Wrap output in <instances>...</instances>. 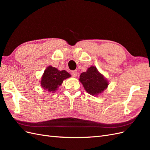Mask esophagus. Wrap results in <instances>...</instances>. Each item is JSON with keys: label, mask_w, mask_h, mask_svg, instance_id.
<instances>
[{"label": "esophagus", "mask_w": 150, "mask_h": 150, "mask_svg": "<svg viewBox=\"0 0 150 150\" xmlns=\"http://www.w3.org/2000/svg\"><path fill=\"white\" fill-rule=\"evenodd\" d=\"M71 75L73 77H76L77 75H78V71H76V70L72 71H71Z\"/></svg>", "instance_id": "34e87169"}]
</instances>
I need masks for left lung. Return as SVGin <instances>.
Listing matches in <instances>:
<instances>
[{
    "mask_svg": "<svg viewBox=\"0 0 150 150\" xmlns=\"http://www.w3.org/2000/svg\"><path fill=\"white\" fill-rule=\"evenodd\" d=\"M79 81L86 91L93 95L101 93L108 85V81L94 66L90 67L87 71L81 73Z\"/></svg>",
    "mask_w": 150,
    "mask_h": 150,
    "instance_id": "obj_1",
    "label": "left lung"
}]
</instances>
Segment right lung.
<instances>
[{
    "instance_id": "right-lung-1",
    "label": "right lung",
    "mask_w": 150,
    "mask_h": 150,
    "mask_svg": "<svg viewBox=\"0 0 150 150\" xmlns=\"http://www.w3.org/2000/svg\"><path fill=\"white\" fill-rule=\"evenodd\" d=\"M69 77L71 75L65 70L60 71L56 67L49 66L44 71L40 84L44 89L54 92L61 85L63 81Z\"/></svg>"
}]
</instances>
